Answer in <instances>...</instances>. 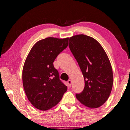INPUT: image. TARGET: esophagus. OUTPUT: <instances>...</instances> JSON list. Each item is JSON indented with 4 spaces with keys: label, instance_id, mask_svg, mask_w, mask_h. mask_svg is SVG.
<instances>
[{
    "label": "esophagus",
    "instance_id": "1",
    "mask_svg": "<svg viewBox=\"0 0 130 130\" xmlns=\"http://www.w3.org/2000/svg\"><path fill=\"white\" fill-rule=\"evenodd\" d=\"M67 83H68V86H69V87H71V86H72V81H71V80H68L67 81Z\"/></svg>",
    "mask_w": 130,
    "mask_h": 130
}]
</instances>
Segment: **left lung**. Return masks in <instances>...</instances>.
<instances>
[{
	"instance_id": "left-lung-1",
	"label": "left lung",
	"mask_w": 130,
	"mask_h": 130,
	"mask_svg": "<svg viewBox=\"0 0 130 130\" xmlns=\"http://www.w3.org/2000/svg\"><path fill=\"white\" fill-rule=\"evenodd\" d=\"M69 46L77 61L85 87L76 98L91 108L100 107L108 100L113 85V72L104 49L91 37L78 34L70 37Z\"/></svg>"
}]
</instances>
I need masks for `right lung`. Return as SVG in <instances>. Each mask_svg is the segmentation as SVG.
<instances>
[{
    "label": "right lung",
    "mask_w": 130,
    "mask_h": 130,
    "mask_svg": "<svg viewBox=\"0 0 130 130\" xmlns=\"http://www.w3.org/2000/svg\"><path fill=\"white\" fill-rule=\"evenodd\" d=\"M69 38L47 37L34 44L28 54L22 70L26 96L33 106L47 111L58 104L67 91L59 79L53 62L67 48Z\"/></svg>",
    "instance_id": "add662e5"
}]
</instances>
